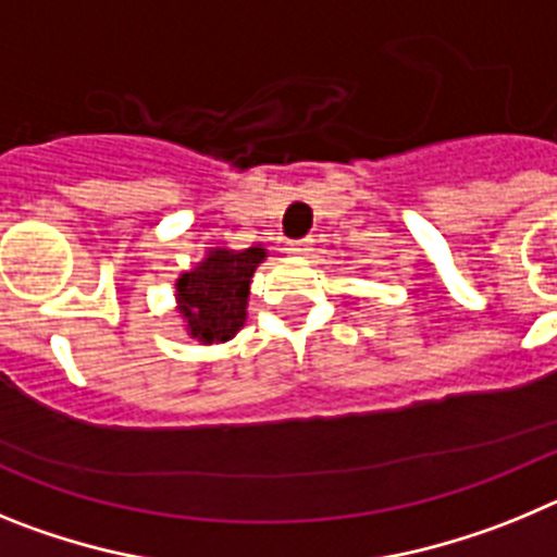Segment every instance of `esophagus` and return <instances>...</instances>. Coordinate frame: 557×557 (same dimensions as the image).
<instances>
[{"label": "esophagus", "mask_w": 557, "mask_h": 557, "mask_svg": "<svg viewBox=\"0 0 557 557\" xmlns=\"http://www.w3.org/2000/svg\"><path fill=\"white\" fill-rule=\"evenodd\" d=\"M287 250L293 256H307L309 250H312V239H309V236H304V239H289Z\"/></svg>", "instance_id": "esophagus-1"}]
</instances>
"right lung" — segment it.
Wrapping results in <instances>:
<instances>
[{
  "mask_svg": "<svg viewBox=\"0 0 557 557\" xmlns=\"http://www.w3.org/2000/svg\"><path fill=\"white\" fill-rule=\"evenodd\" d=\"M268 250H209L203 262L178 278V309L200 343H225L245 323L253 270Z\"/></svg>",
  "mask_w": 557,
  "mask_h": 557,
  "instance_id": "right-lung-1",
  "label": "right lung"
}]
</instances>
